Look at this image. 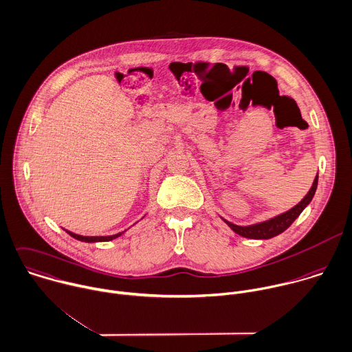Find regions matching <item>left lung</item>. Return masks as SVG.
Listing matches in <instances>:
<instances>
[{
    "label": "left lung",
    "mask_w": 352,
    "mask_h": 352,
    "mask_svg": "<svg viewBox=\"0 0 352 352\" xmlns=\"http://www.w3.org/2000/svg\"><path fill=\"white\" fill-rule=\"evenodd\" d=\"M317 186H318V173L314 177L311 188L309 190L306 197L298 205H295L292 209H289L276 217H272L266 221L251 224V226H236L234 223H231L223 217L221 219L234 232L243 236V237L256 239V240H266V239L274 237L277 234H283L299 217V214L306 209V206L311 202V199L316 194Z\"/></svg>",
    "instance_id": "obj_1"
}]
</instances>
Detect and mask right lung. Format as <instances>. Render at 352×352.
Instances as JSON below:
<instances>
[{
    "label": "right lung",
    "mask_w": 352,
    "mask_h": 352,
    "mask_svg": "<svg viewBox=\"0 0 352 352\" xmlns=\"http://www.w3.org/2000/svg\"><path fill=\"white\" fill-rule=\"evenodd\" d=\"M65 232L68 234H71L74 239H78V240H80V241H85V243H97V241H109V240H113V239H116L118 236H121V234H124L125 231H122V232H118L116 234H109V236H83V234H74V232H71V231H68V230H64Z\"/></svg>",
    "instance_id": "obj_1"
}]
</instances>
